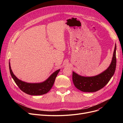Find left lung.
Here are the masks:
<instances>
[{
    "mask_svg": "<svg viewBox=\"0 0 123 123\" xmlns=\"http://www.w3.org/2000/svg\"><path fill=\"white\" fill-rule=\"evenodd\" d=\"M116 44L112 62L109 67L100 74L92 77L82 76L73 72L72 80L75 86L84 92H95L103 88L114 75L116 67Z\"/></svg>",
    "mask_w": 123,
    "mask_h": 123,
    "instance_id": "8db88e82",
    "label": "left lung"
}]
</instances>
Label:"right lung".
<instances>
[{
	"label": "right lung",
	"instance_id": "right-lung-1",
	"mask_svg": "<svg viewBox=\"0 0 123 123\" xmlns=\"http://www.w3.org/2000/svg\"><path fill=\"white\" fill-rule=\"evenodd\" d=\"M9 66L11 76L18 87L26 94L34 96L41 95L48 93L52 87L56 77L60 70V69H58L56 71L44 82L37 83H30L22 81L17 78L11 69L10 62L9 63Z\"/></svg>",
	"mask_w": 123,
	"mask_h": 123
}]
</instances>
